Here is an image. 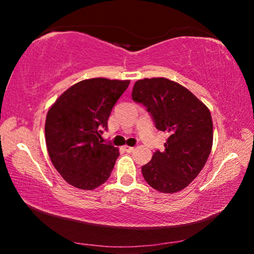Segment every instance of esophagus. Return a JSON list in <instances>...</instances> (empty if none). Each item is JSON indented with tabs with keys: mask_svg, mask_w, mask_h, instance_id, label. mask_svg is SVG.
I'll list each match as a JSON object with an SVG mask.
<instances>
[{
	"mask_svg": "<svg viewBox=\"0 0 254 254\" xmlns=\"http://www.w3.org/2000/svg\"><path fill=\"white\" fill-rule=\"evenodd\" d=\"M124 150H126L127 152H132L133 150H134V147H130V145H124Z\"/></svg>",
	"mask_w": 254,
	"mask_h": 254,
	"instance_id": "esophagus-1",
	"label": "esophagus"
}]
</instances>
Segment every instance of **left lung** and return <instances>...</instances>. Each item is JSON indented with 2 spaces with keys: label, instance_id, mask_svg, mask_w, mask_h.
<instances>
[{
  "label": "left lung",
  "instance_id": "1",
  "mask_svg": "<svg viewBox=\"0 0 254 254\" xmlns=\"http://www.w3.org/2000/svg\"><path fill=\"white\" fill-rule=\"evenodd\" d=\"M132 100L151 114L156 127L169 132L165 151H157L141 171L150 186L174 194L186 188L204 168L213 145L210 112L194 94L167 78L135 81Z\"/></svg>",
  "mask_w": 254,
  "mask_h": 254
}]
</instances>
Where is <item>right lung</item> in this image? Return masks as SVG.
Wrapping results in <instances>:
<instances>
[{"label": "right lung", "instance_id": "1", "mask_svg": "<svg viewBox=\"0 0 254 254\" xmlns=\"http://www.w3.org/2000/svg\"><path fill=\"white\" fill-rule=\"evenodd\" d=\"M130 80L91 78L72 85L47 113L45 134L51 162L66 182L92 190L109 179L119 149L103 143V130Z\"/></svg>", "mask_w": 254, "mask_h": 254}]
</instances>
